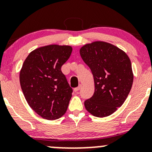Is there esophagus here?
I'll list each match as a JSON object with an SVG mask.
<instances>
[{"label": "esophagus", "mask_w": 152, "mask_h": 152, "mask_svg": "<svg viewBox=\"0 0 152 152\" xmlns=\"http://www.w3.org/2000/svg\"><path fill=\"white\" fill-rule=\"evenodd\" d=\"M81 88H82V86H81V85H80V86H78V87H77V88H75L74 89V91H75V92H77V91H79Z\"/></svg>", "instance_id": "1"}]
</instances>
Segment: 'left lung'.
Returning a JSON list of instances; mask_svg holds the SVG:
<instances>
[{"label": "left lung", "instance_id": "8db88e82", "mask_svg": "<svg viewBox=\"0 0 152 152\" xmlns=\"http://www.w3.org/2000/svg\"><path fill=\"white\" fill-rule=\"evenodd\" d=\"M84 62L94 76L95 91L85 102L86 110L98 117L111 115L128 97L133 82L129 57L112 44L95 41L80 50Z\"/></svg>", "mask_w": 152, "mask_h": 152}]
</instances>
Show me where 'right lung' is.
<instances>
[{"mask_svg":"<svg viewBox=\"0 0 152 152\" xmlns=\"http://www.w3.org/2000/svg\"><path fill=\"white\" fill-rule=\"evenodd\" d=\"M69 45H48L32 50L24 60L19 81L29 106L48 120L66 112L72 89L61 70L69 58Z\"/></svg>","mask_w":152,"mask_h":152,"instance_id":"right-lung-1","label":"right lung"}]
</instances>
